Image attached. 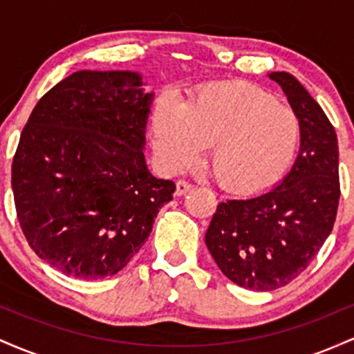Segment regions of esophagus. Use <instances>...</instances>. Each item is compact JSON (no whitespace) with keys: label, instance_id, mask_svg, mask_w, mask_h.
Returning <instances> with one entry per match:
<instances>
[{"label":"esophagus","instance_id":"obj_1","mask_svg":"<svg viewBox=\"0 0 354 354\" xmlns=\"http://www.w3.org/2000/svg\"><path fill=\"white\" fill-rule=\"evenodd\" d=\"M191 188H193V185H191V183L185 181V180H178L176 181V191H174V194H176V196H183V194L188 193Z\"/></svg>","mask_w":354,"mask_h":354}]
</instances>
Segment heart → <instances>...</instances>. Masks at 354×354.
Returning a JSON list of instances; mask_svg holds the SVG:
<instances>
[{"mask_svg": "<svg viewBox=\"0 0 354 354\" xmlns=\"http://www.w3.org/2000/svg\"><path fill=\"white\" fill-rule=\"evenodd\" d=\"M154 145L169 169L193 165L211 146L209 166L219 185L258 193L293 165L301 140L299 118L270 93L246 84L203 91L185 108L165 103L153 121Z\"/></svg>", "mask_w": 354, "mask_h": 354, "instance_id": "1", "label": "heart"}]
</instances>
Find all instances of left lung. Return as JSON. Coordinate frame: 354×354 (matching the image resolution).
Segmentation results:
<instances>
[{
    "mask_svg": "<svg viewBox=\"0 0 354 354\" xmlns=\"http://www.w3.org/2000/svg\"><path fill=\"white\" fill-rule=\"evenodd\" d=\"M301 123L299 154L276 188L219 203L206 246L226 278L253 291L286 286L330 236L339 203L338 138L321 106L293 75L271 73Z\"/></svg>",
    "mask_w": 354,
    "mask_h": 354,
    "instance_id": "left-lung-1",
    "label": "left lung"
}]
</instances>
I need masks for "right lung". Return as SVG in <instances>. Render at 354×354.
<instances>
[{
	"instance_id": "1",
	"label": "right lung",
	"mask_w": 354,
	"mask_h": 354,
	"mask_svg": "<svg viewBox=\"0 0 354 354\" xmlns=\"http://www.w3.org/2000/svg\"><path fill=\"white\" fill-rule=\"evenodd\" d=\"M133 71H76L38 101L11 166L24 238L78 279L116 274L173 200V181L146 168L153 93Z\"/></svg>"
}]
</instances>
